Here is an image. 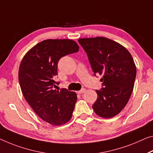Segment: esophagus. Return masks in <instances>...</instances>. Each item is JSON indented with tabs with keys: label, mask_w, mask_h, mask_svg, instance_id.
I'll use <instances>...</instances> for the list:
<instances>
[{
	"label": "esophagus",
	"mask_w": 153,
	"mask_h": 153,
	"mask_svg": "<svg viewBox=\"0 0 153 153\" xmlns=\"http://www.w3.org/2000/svg\"><path fill=\"white\" fill-rule=\"evenodd\" d=\"M85 88H83V89H81V90H79V91H78V94H83V93H84L85 91Z\"/></svg>",
	"instance_id": "esophagus-1"
}]
</instances>
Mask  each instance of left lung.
<instances>
[{
    "label": "left lung",
    "mask_w": 153,
    "mask_h": 153,
    "mask_svg": "<svg viewBox=\"0 0 153 153\" xmlns=\"http://www.w3.org/2000/svg\"><path fill=\"white\" fill-rule=\"evenodd\" d=\"M88 55L94 75H102V86L96 90L98 97L92 105L103 118L116 116L127 104L133 90L136 66L127 49L105 37L78 39Z\"/></svg>",
    "instance_id": "1"
}]
</instances>
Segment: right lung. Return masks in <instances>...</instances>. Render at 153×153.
<instances>
[{
  "instance_id": "right-lung-1",
  "label": "right lung",
  "mask_w": 153,
  "mask_h": 153,
  "mask_svg": "<svg viewBox=\"0 0 153 153\" xmlns=\"http://www.w3.org/2000/svg\"><path fill=\"white\" fill-rule=\"evenodd\" d=\"M79 49L72 39H46L30 48L21 61L18 79L23 96L37 116L52 125H62L72 117L76 94L54 90L59 83L53 78L57 75L59 60Z\"/></svg>"
}]
</instances>
